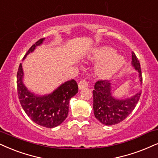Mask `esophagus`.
I'll list each match as a JSON object with an SVG mask.
<instances>
[{"mask_svg": "<svg viewBox=\"0 0 158 158\" xmlns=\"http://www.w3.org/2000/svg\"><path fill=\"white\" fill-rule=\"evenodd\" d=\"M88 86H89L88 82H87L85 80H81V81H80L79 83H78V87H79L80 90H81V89H83L85 88H87Z\"/></svg>", "mask_w": 158, "mask_h": 158, "instance_id": "esophagus-1", "label": "esophagus"}]
</instances>
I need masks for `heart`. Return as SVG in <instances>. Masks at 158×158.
Returning a JSON list of instances; mask_svg holds the SVG:
<instances>
[{"label": "heart", "mask_w": 158, "mask_h": 158, "mask_svg": "<svg viewBox=\"0 0 158 158\" xmlns=\"http://www.w3.org/2000/svg\"><path fill=\"white\" fill-rule=\"evenodd\" d=\"M91 58L94 61H100L96 67L95 73L102 78H108L114 75L124 63L123 58L114 54V50L108 47L97 49Z\"/></svg>", "instance_id": "1"}]
</instances>
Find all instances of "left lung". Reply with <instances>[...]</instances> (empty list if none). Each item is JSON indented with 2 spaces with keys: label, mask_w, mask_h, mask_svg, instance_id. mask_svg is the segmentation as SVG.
Here are the masks:
<instances>
[{
  "label": "left lung",
  "mask_w": 158,
  "mask_h": 158,
  "mask_svg": "<svg viewBox=\"0 0 158 158\" xmlns=\"http://www.w3.org/2000/svg\"><path fill=\"white\" fill-rule=\"evenodd\" d=\"M132 66L139 73V81L142 83L141 65L135 54L132 52ZM141 92L139 91L129 98L118 100L112 95L111 83L108 80L98 81L93 90L94 114L101 123L106 125H114L122 122L135 108Z\"/></svg>",
  "instance_id": "8db88e82"
}]
</instances>
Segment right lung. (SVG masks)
<instances>
[{"label":"right lung","instance_id":"1","mask_svg":"<svg viewBox=\"0 0 158 158\" xmlns=\"http://www.w3.org/2000/svg\"><path fill=\"white\" fill-rule=\"evenodd\" d=\"M44 38L40 39L31 47L23 59L42 44ZM23 70L19 64L17 74V87L18 97L25 114L33 122L44 127L53 128L61 124L67 117L69 102L78 91L75 80L67 81L49 94L39 96L31 92L23 81Z\"/></svg>","mask_w":158,"mask_h":158}]
</instances>
